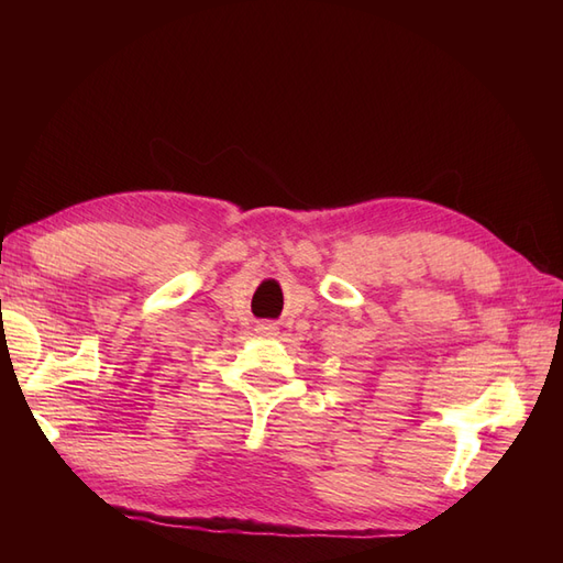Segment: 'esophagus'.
I'll return each mask as SVG.
<instances>
[{"mask_svg":"<svg viewBox=\"0 0 563 563\" xmlns=\"http://www.w3.org/2000/svg\"><path fill=\"white\" fill-rule=\"evenodd\" d=\"M255 331H258L261 335H275L277 327H275V323H269V321H263V323H258V327H255Z\"/></svg>","mask_w":563,"mask_h":563,"instance_id":"obj_1","label":"esophagus"}]
</instances>
